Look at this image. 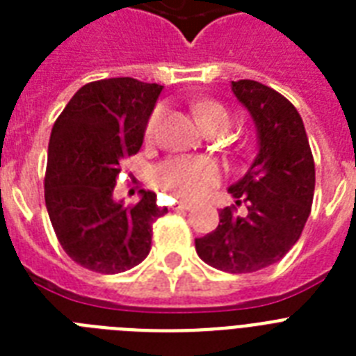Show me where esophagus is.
<instances>
[{
    "instance_id": "esophagus-1",
    "label": "esophagus",
    "mask_w": 356,
    "mask_h": 356,
    "mask_svg": "<svg viewBox=\"0 0 356 356\" xmlns=\"http://www.w3.org/2000/svg\"><path fill=\"white\" fill-rule=\"evenodd\" d=\"M190 209H192V203H188V201H181L173 207V211H190Z\"/></svg>"
}]
</instances>
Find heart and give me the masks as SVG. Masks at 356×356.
Wrapping results in <instances>:
<instances>
[{
    "label": "heart",
    "mask_w": 356,
    "mask_h": 356,
    "mask_svg": "<svg viewBox=\"0 0 356 356\" xmlns=\"http://www.w3.org/2000/svg\"><path fill=\"white\" fill-rule=\"evenodd\" d=\"M164 108L156 107L155 113L151 114L145 134L153 136L156 131V125L161 122V116ZM195 113L200 116V122L203 125L216 122V120H227L229 114L222 105L216 103H200L195 107ZM156 179L170 194L183 197V200H195L201 194H205L207 190L211 188L212 184L218 181V170L216 166L209 161L203 159H194V156H177L172 161L164 162L159 172Z\"/></svg>",
    "instance_id": "1"
}]
</instances>
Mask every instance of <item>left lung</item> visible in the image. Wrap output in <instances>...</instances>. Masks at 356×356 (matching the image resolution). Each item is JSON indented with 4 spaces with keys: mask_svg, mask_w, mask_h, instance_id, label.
<instances>
[{
    "mask_svg": "<svg viewBox=\"0 0 356 356\" xmlns=\"http://www.w3.org/2000/svg\"><path fill=\"white\" fill-rule=\"evenodd\" d=\"M231 90L257 129V155L229 186L234 203L220 211L212 233L195 238L200 259L229 273H253L275 264L299 240L314 197V159L303 120L292 103L257 81H233Z\"/></svg>",
    "mask_w": 356,
    "mask_h": 356,
    "instance_id": "8db88e82",
    "label": "left lung"
}]
</instances>
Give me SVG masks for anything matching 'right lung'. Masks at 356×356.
Segmentation results:
<instances>
[{
    "label": "right lung",
    "instance_id": "add662e5",
    "mask_svg": "<svg viewBox=\"0 0 356 356\" xmlns=\"http://www.w3.org/2000/svg\"><path fill=\"white\" fill-rule=\"evenodd\" d=\"M164 86L131 77L88 83L75 92L47 145L46 209L72 260L97 273H120L149 254L151 231L168 209L153 192L134 207L114 197L122 162L144 142Z\"/></svg>",
    "mask_w": 356,
    "mask_h": 356
}]
</instances>
